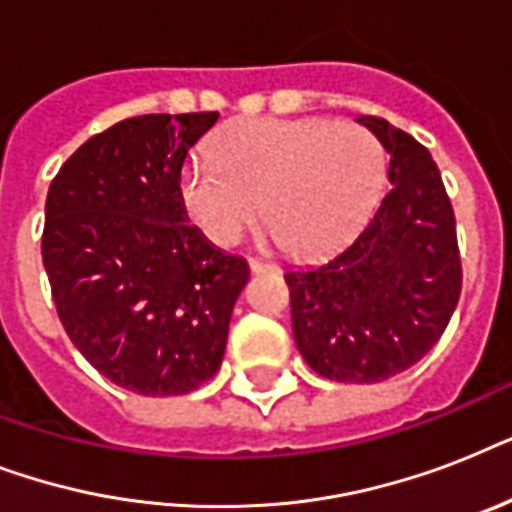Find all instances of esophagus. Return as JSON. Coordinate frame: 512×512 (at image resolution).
Wrapping results in <instances>:
<instances>
[{
  "label": "esophagus",
  "mask_w": 512,
  "mask_h": 512,
  "mask_svg": "<svg viewBox=\"0 0 512 512\" xmlns=\"http://www.w3.org/2000/svg\"><path fill=\"white\" fill-rule=\"evenodd\" d=\"M249 271L252 273H263V271H276V265L273 263H265V260H255V257H249L247 260Z\"/></svg>",
  "instance_id": "esophagus-1"
}]
</instances>
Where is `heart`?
Segmentation results:
<instances>
[{
  "label": "heart",
  "mask_w": 512,
  "mask_h": 512,
  "mask_svg": "<svg viewBox=\"0 0 512 512\" xmlns=\"http://www.w3.org/2000/svg\"><path fill=\"white\" fill-rule=\"evenodd\" d=\"M388 156L356 122L241 119L212 140V159L177 177L185 215L215 247H233L260 215L289 255L337 249L380 199Z\"/></svg>",
  "instance_id": "obj_1"
}]
</instances>
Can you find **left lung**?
Returning a JSON list of instances; mask_svg holds the SVG:
<instances>
[{
  "mask_svg": "<svg viewBox=\"0 0 512 512\" xmlns=\"http://www.w3.org/2000/svg\"><path fill=\"white\" fill-rule=\"evenodd\" d=\"M361 122L390 154L393 188L353 244L284 281L308 366L327 380L369 385L406 372L441 340L460 300L462 260L428 148L385 119Z\"/></svg>",
  "mask_w": 512,
  "mask_h": 512,
  "instance_id": "8db88e82",
  "label": "left lung"
}]
</instances>
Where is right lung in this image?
<instances>
[{
    "mask_svg": "<svg viewBox=\"0 0 512 512\" xmlns=\"http://www.w3.org/2000/svg\"><path fill=\"white\" fill-rule=\"evenodd\" d=\"M207 114L132 116L60 167L44 204L42 263L58 319L103 377L183 396L215 377L247 263L188 225L177 177Z\"/></svg>",
    "mask_w": 512,
    "mask_h": 512,
    "instance_id": "add662e5",
    "label": "right lung"
}]
</instances>
